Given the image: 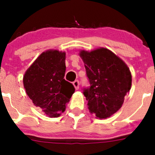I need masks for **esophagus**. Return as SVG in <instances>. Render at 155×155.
I'll use <instances>...</instances> for the list:
<instances>
[{
	"label": "esophagus",
	"instance_id": "obj_1",
	"mask_svg": "<svg viewBox=\"0 0 155 155\" xmlns=\"http://www.w3.org/2000/svg\"><path fill=\"white\" fill-rule=\"evenodd\" d=\"M73 86H74L76 90H78V89H79V81H78V80L74 81V82H73Z\"/></svg>",
	"mask_w": 155,
	"mask_h": 155
}]
</instances>
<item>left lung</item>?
<instances>
[{
	"mask_svg": "<svg viewBox=\"0 0 155 155\" xmlns=\"http://www.w3.org/2000/svg\"><path fill=\"white\" fill-rule=\"evenodd\" d=\"M91 87L83 94L87 108L97 118L110 117L122 107L132 85V76L125 62L107 48L81 50Z\"/></svg>",
	"mask_w": 155,
	"mask_h": 155,
	"instance_id": "left-lung-1",
	"label": "left lung"
}]
</instances>
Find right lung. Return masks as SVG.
<instances>
[{"label":"right lung","mask_w":155,"mask_h":155,"mask_svg":"<svg viewBox=\"0 0 155 155\" xmlns=\"http://www.w3.org/2000/svg\"><path fill=\"white\" fill-rule=\"evenodd\" d=\"M65 58V51L57 49L43 51L23 76L28 96L49 118H58L64 112L75 91L73 85L64 79Z\"/></svg>","instance_id":"1"}]
</instances>
